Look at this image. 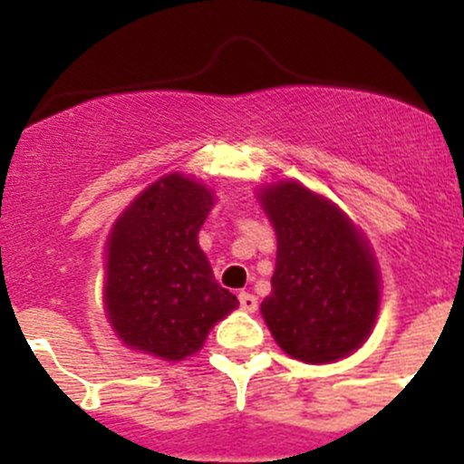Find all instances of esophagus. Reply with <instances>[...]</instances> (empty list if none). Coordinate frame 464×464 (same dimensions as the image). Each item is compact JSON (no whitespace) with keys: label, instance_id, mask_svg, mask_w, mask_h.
I'll list each match as a JSON object with an SVG mask.
<instances>
[{"label":"esophagus","instance_id":"obj_1","mask_svg":"<svg viewBox=\"0 0 464 464\" xmlns=\"http://www.w3.org/2000/svg\"><path fill=\"white\" fill-rule=\"evenodd\" d=\"M239 304H241V309L248 311V314H253V311L257 309V297L251 293H239Z\"/></svg>","mask_w":464,"mask_h":464}]
</instances>
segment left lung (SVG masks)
Returning <instances> with one entry per match:
<instances>
[{"mask_svg":"<svg viewBox=\"0 0 464 464\" xmlns=\"http://www.w3.org/2000/svg\"><path fill=\"white\" fill-rule=\"evenodd\" d=\"M257 202L276 232L272 293L260 304L274 342L306 364L348 358L379 315L370 241L337 204L299 181L262 186Z\"/></svg>","mask_w":464,"mask_h":464,"instance_id":"obj_1","label":"left lung"}]
</instances>
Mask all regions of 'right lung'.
I'll return each instance as SVG.
<instances>
[{"label":"right lung","instance_id":"1","mask_svg":"<svg viewBox=\"0 0 464 464\" xmlns=\"http://www.w3.org/2000/svg\"><path fill=\"white\" fill-rule=\"evenodd\" d=\"M216 195L186 174H167L134 197L106 239L104 311L125 346L167 362L195 355L239 306L199 248Z\"/></svg>","mask_w":464,"mask_h":464}]
</instances>
